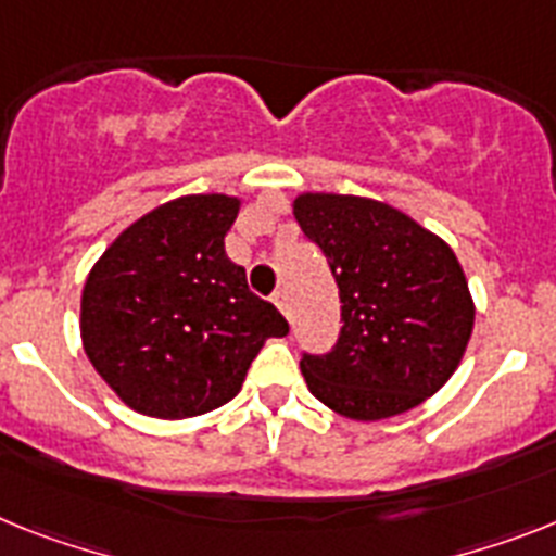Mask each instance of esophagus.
Here are the masks:
<instances>
[{
	"mask_svg": "<svg viewBox=\"0 0 556 556\" xmlns=\"http://www.w3.org/2000/svg\"><path fill=\"white\" fill-rule=\"evenodd\" d=\"M274 302H277L279 311H282V314H286L288 319H291V302H288V291H286V288H279V291L274 293Z\"/></svg>",
	"mask_w": 556,
	"mask_h": 556,
	"instance_id": "esophagus-1",
	"label": "esophagus"
}]
</instances>
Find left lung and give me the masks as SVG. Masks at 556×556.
I'll list each match as a JSON object with an SVG mask.
<instances>
[{
  "mask_svg": "<svg viewBox=\"0 0 556 556\" xmlns=\"http://www.w3.org/2000/svg\"><path fill=\"white\" fill-rule=\"evenodd\" d=\"M293 217L328 256L342 330L330 353L300 362L307 390L333 413L379 421L418 407L450 381L475 325L455 251L399 208L307 191Z\"/></svg>",
  "mask_w": 556,
  "mask_h": 556,
  "instance_id": "obj_1",
  "label": "left lung"
}]
</instances>
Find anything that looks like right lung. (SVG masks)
<instances>
[{
  "mask_svg": "<svg viewBox=\"0 0 556 556\" xmlns=\"http://www.w3.org/2000/svg\"><path fill=\"white\" fill-rule=\"evenodd\" d=\"M240 200L186 194L143 214L92 265L81 342L98 376L152 418L212 413L240 393L265 339L288 321L226 256Z\"/></svg>",
  "mask_w": 556,
  "mask_h": 556,
  "instance_id": "right-lung-1",
  "label": "right lung"
}]
</instances>
